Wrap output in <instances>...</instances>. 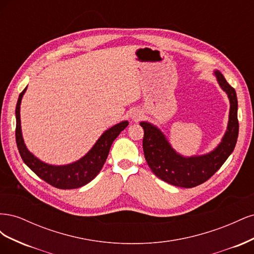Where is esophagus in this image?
Instances as JSON below:
<instances>
[{
  "label": "esophagus",
  "instance_id": "obj_1",
  "mask_svg": "<svg viewBox=\"0 0 254 254\" xmlns=\"http://www.w3.org/2000/svg\"><path fill=\"white\" fill-rule=\"evenodd\" d=\"M131 118H132V120L133 121H137L139 120L141 117H140V113H137V112H133L132 114H131Z\"/></svg>",
  "mask_w": 254,
  "mask_h": 254
}]
</instances>
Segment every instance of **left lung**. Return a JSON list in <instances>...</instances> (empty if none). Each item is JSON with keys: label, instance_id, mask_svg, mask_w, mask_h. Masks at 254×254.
<instances>
[{"label": "left lung", "instance_id": "8db88e82", "mask_svg": "<svg viewBox=\"0 0 254 254\" xmlns=\"http://www.w3.org/2000/svg\"><path fill=\"white\" fill-rule=\"evenodd\" d=\"M214 73L219 86L228 94L230 113L227 131L213 151L202 156L186 158L173 149L159 128L147 122L140 123L144 129L143 150L146 162L158 178L172 186L190 189L205 182L219 170L234 150L238 136L236 92L219 71Z\"/></svg>", "mask_w": 254, "mask_h": 254}]
</instances>
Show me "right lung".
I'll return each mask as SVG.
<instances>
[{
    "label": "right lung",
    "mask_w": 254,
    "mask_h": 254,
    "mask_svg": "<svg viewBox=\"0 0 254 254\" xmlns=\"http://www.w3.org/2000/svg\"><path fill=\"white\" fill-rule=\"evenodd\" d=\"M25 91L26 88L20 93L16 107V142L23 162L39 178L57 189L71 190L86 186L101 172L107 157H108L113 141L117 139L121 131L128 126V122H121L120 124L114 125L110 129L106 130L91 150L80 160L67 165H50L42 162V161L36 158L32 152H29L24 144V141H23L20 120V105Z\"/></svg>",
    "instance_id": "right-lung-1"
}]
</instances>
